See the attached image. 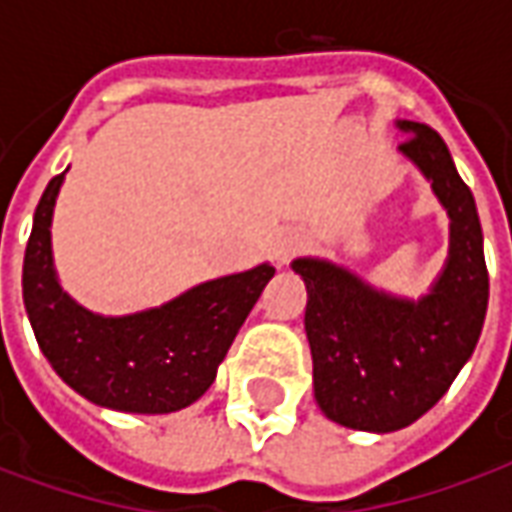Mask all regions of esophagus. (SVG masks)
Returning a JSON list of instances; mask_svg holds the SVG:
<instances>
[{
  "label": "esophagus",
  "mask_w": 512,
  "mask_h": 512,
  "mask_svg": "<svg viewBox=\"0 0 512 512\" xmlns=\"http://www.w3.org/2000/svg\"><path fill=\"white\" fill-rule=\"evenodd\" d=\"M299 249H301V238H299V235H288V238L282 241V246H279V249H277V260H279V263H285V260H288V257L293 255V252H299Z\"/></svg>",
  "instance_id": "34e87169"
}]
</instances>
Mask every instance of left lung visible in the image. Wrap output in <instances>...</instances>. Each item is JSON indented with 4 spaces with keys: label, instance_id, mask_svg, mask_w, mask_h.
I'll use <instances>...</instances> for the list:
<instances>
[{
    "label": "left lung",
    "instance_id": "obj_1",
    "mask_svg": "<svg viewBox=\"0 0 512 512\" xmlns=\"http://www.w3.org/2000/svg\"><path fill=\"white\" fill-rule=\"evenodd\" d=\"M400 150L417 164L450 213V260L422 301L367 288L345 268L296 260L307 285L304 329L315 400L345 428L389 433L441 400L483 332L488 268L474 197L433 128L403 120Z\"/></svg>",
    "mask_w": 512,
    "mask_h": 512
}]
</instances>
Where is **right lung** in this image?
I'll list each match as a JSON object with an SVG mask.
<instances>
[{"instance_id": "1", "label": "right lung", "mask_w": 512, "mask_h": 512, "mask_svg": "<svg viewBox=\"0 0 512 512\" xmlns=\"http://www.w3.org/2000/svg\"><path fill=\"white\" fill-rule=\"evenodd\" d=\"M54 175L35 208L24 252V307L57 376L104 408L169 414L191 406L216 378L235 334L274 277V266L202 282L164 307L126 318L93 315L62 293L51 263Z\"/></svg>"}]
</instances>
